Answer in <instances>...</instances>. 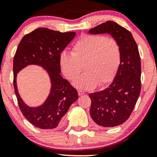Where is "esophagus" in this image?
<instances>
[{
	"instance_id": "obj_1",
	"label": "esophagus",
	"mask_w": 157,
	"mask_h": 157,
	"mask_svg": "<svg viewBox=\"0 0 157 157\" xmlns=\"http://www.w3.org/2000/svg\"><path fill=\"white\" fill-rule=\"evenodd\" d=\"M84 94V91H82V90H79V91H78V95H82Z\"/></svg>"
}]
</instances>
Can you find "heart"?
<instances>
[{"mask_svg":"<svg viewBox=\"0 0 157 157\" xmlns=\"http://www.w3.org/2000/svg\"><path fill=\"white\" fill-rule=\"evenodd\" d=\"M121 59L120 44L112 37L99 34L82 36L72 47V54L62 52L61 68L69 79L78 76L83 66L85 73L74 81L75 86L92 89L110 82L115 76Z\"/></svg>","mask_w":157,"mask_h":157,"instance_id":"obj_1","label":"heart"}]
</instances>
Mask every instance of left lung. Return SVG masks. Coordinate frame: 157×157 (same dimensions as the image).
Wrapping results in <instances>:
<instances>
[{"instance_id": "1", "label": "left lung", "mask_w": 157, "mask_h": 157, "mask_svg": "<svg viewBox=\"0 0 157 157\" xmlns=\"http://www.w3.org/2000/svg\"><path fill=\"white\" fill-rule=\"evenodd\" d=\"M91 34H111L120 44L121 59L116 75L109 87L90 94V115L100 127H111L124 123L131 115L140 95V58L132 33L114 21H108L89 30Z\"/></svg>"}]
</instances>
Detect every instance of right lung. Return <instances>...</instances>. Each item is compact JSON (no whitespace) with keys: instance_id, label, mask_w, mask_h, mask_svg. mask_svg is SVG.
<instances>
[{"instance_id":"add662e5","label":"right lung","mask_w":157,"mask_h":157,"mask_svg":"<svg viewBox=\"0 0 157 157\" xmlns=\"http://www.w3.org/2000/svg\"><path fill=\"white\" fill-rule=\"evenodd\" d=\"M74 32L60 33L40 28L25 34L20 41L13 61L14 88L18 104L25 118L43 129H58L64 125L65 114L78 99L77 90L60 75V54L73 40ZM28 65H38L47 71L52 89L47 99L36 108L29 107L18 94L17 73Z\"/></svg>"}]
</instances>
